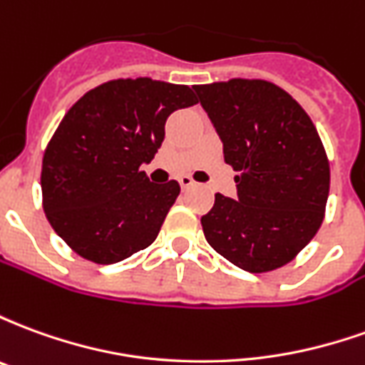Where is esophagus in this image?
<instances>
[{"mask_svg":"<svg viewBox=\"0 0 365 365\" xmlns=\"http://www.w3.org/2000/svg\"><path fill=\"white\" fill-rule=\"evenodd\" d=\"M180 185H182V190H190V187L195 185V182H193L191 175H182V178H180Z\"/></svg>","mask_w":365,"mask_h":365,"instance_id":"34e87169","label":"esophagus"}]
</instances>
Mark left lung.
Listing matches in <instances>:
<instances>
[{
  "label": "left lung",
  "mask_w": 365,
  "mask_h": 365,
  "mask_svg": "<svg viewBox=\"0 0 365 365\" xmlns=\"http://www.w3.org/2000/svg\"><path fill=\"white\" fill-rule=\"evenodd\" d=\"M238 175L201 217L209 245L250 274L289 264L321 229L330 187L322 140L305 109L266 80L193 86Z\"/></svg>",
  "instance_id": "left-lung-1"
}]
</instances>
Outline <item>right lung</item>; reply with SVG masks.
I'll use <instances>...</instances> for the list:
<instances>
[{
	"label": "right lung",
	"mask_w": 365,
	"mask_h": 365,
	"mask_svg": "<svg viewBox=\"0 0 365 365\" xmlns=\"http://www.w3.org/2000/svg\"><path fill=\"white\" fill-rule=\"evenodd\" d=\"M197 103L190 86L119 78L76 101L46 144L41 172L51 227L78 256L115 264L156 240L180 183H152L143 164L170 113Z\"/></svg>",
	"instance_id": "right-lung-1"
}]
</instances>
